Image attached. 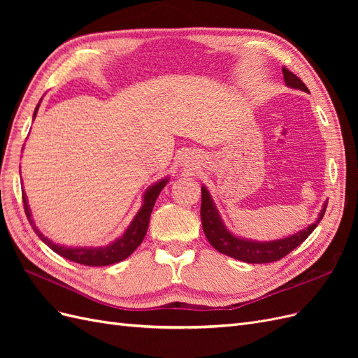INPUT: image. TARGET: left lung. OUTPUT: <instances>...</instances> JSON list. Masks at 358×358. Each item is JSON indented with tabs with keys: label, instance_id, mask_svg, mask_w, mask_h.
Returning a JSON list of instances; mask_svg holds the SVG:
<instances>
[{
	"label": "left lung",
	"instance_id": "left-lung-1",
	"mask_svg": "<svg viewBox=\"0 0 358 358\" xmlns=\"http://www.w3.org/2000/svg\"><path fill=\"white\" fill-rule=\"evenodd\" d=\"M282 74H284L285 83L291 86V88L309 92L306 85L303 83L294 73H291L287 67L282 69ZM326 209H327V201L324 203L318 220L313 224H310L308 229L301 230L296 234L284 237V239L272 241V242H254V241L236 237L225 229V225L221 221V216L218 213V209L215 208V204L212 201L209 191L204 187H201V209H200L201 225L209 243L216 249V251L224 255H229L231 258L241 259V262L252 263V264L273 263L280 258H284L287 254H289L292 249H296L301 242H305L308 239V236L315 230V227L322 220L324 213H326Z\"/></svg>",
	"mask_w": 358,
	"mask_h": 358
}]
</instances>
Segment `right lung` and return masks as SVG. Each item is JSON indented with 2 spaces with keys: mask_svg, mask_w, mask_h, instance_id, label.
<instances>
[{
  "mask_svg": "<svg viewBox=\"0 0 358 358\" xmlns=\"http://www.w3.org/2000/svg\"><path fill=\"white\" fill-rule=\"evenodd\" d=\"M38 106L40 104H37L36 110H34V117L37 115ZM167 182H169V179H162L158 183H155V185L146 189L145 196H143V206L140 208V210L134 216L133 222L129 224L124 236L119 237V239L115 241L113 243L103 246V248H70V246H62V245L53 243L50 239H48L45 234H41L36 229L34 222H32L31 210H29L25 192H22V201H24V209L27 213V218H28L29 224L32 225V229H34L36 234L52 249L53 252H57L61 257L70 259V262L79 263L83 266H91V267L110 266V264L119 263V262H122V259L128 258L136 251L137 246L143 242L146 231H148L150 213H152V209H154V204L159 196V192L162 191V188L167 185Z\"/></svg>",
  "mask_w": 358,
  "mask_h": 358,
  "instance_id": "right-lung-1",
  "label": "right lung"
}]
</instances>
